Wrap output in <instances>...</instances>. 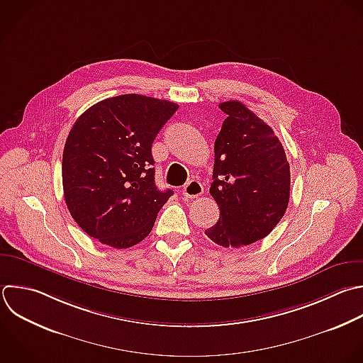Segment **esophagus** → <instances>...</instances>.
Returning <instances> with one entry per match:
<instances>
[{"instance_id": "esophagus-1", "label": "esophagus", "mask_w": 363, "mask_h": 363, "mask_svg": "<svg viewBox=\"0 0 363 363\" xmlns=\"http://www.w3.org/2000/svg\"><path fill=\"white\" fill-rule=\"evenodd\" d=\"M203 184L199 180H190L184 187H183V196L187 199H196L203 194Z\"/></svg>"}]
</instances>
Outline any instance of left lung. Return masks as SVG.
Instances as JSON below:
<instances>
[{"label": "left lung", "instance_id": "left-lung-1", "mask_svg": "<svg viewBox=\"0 0 363 363\" xmlns=\"http://www.w3.org/2000/svg\"><path fill=\"white\" fill-rule=\"evenodd\" d=\"M227 113L214 143L210 194L220 208L206 235L223 247H244L267 237L289 201V163L274 130L238 101L218 105Z\"/></svg>", "mask_w": 363, "mask_h": 363}]
</instances>
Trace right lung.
<instances>
[{
    "label": "right lung",
    "instance_id": "add662e5",
    "mask_svg": "<svg viewBox=\"0 0 363 363\" xmlns=\"http://www.w3.org/2000/svg\"><path fill=\"white\" fill-rule=\"evenodd\" d=\"M177 104L138 94L113 96L74 123L62 156L68 210L91 237L129 248L152 231L173 190L155 183L152 145Z\"/></svg>",
    "mask_w": 363,
    "mask_h": 363
}]
</instances>
